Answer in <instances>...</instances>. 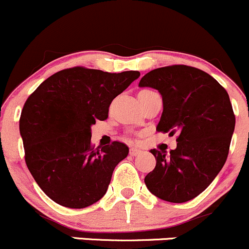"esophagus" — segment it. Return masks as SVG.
Segmentation results:
<instances>
[{
	"label": "esophagus",
	"mask_w": 249,
	"mask_h": 249,
	"mask_svg": "<svg viewBox=\"0 0 249 249\" xmlns=\"http://www.w3.org/2000/svg\"><path fill=\"white\" fill-rule=\"evenodd\" d=\"M142 150L140 149H137V147H132V149L129 150V155L130 156H138V155L142 154Z\"/></svg>",
	"instance_id": "1"
}]
</instances>
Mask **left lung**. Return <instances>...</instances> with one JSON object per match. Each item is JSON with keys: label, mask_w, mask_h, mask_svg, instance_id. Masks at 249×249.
<instances>
[{"label": "left lung", "mask_w": 249, "mask_h": 249, "mask_svg": "<svg viewBox=\"0 0 249 249\" xmlns=\"http://www.w3.org/2000/svg\"><path fill=\"white\" fill-rule=\"evenodd\" d=\"M139 87L161 94L163 111L156 129L178 134L168 155L150 150L156 167L145 185L167 202H188L208 188L228 159L235 129L228 92L207 72L186 65L155 69L142 76Z\"/></svg>", "instance_id": "1"}]
</instances>
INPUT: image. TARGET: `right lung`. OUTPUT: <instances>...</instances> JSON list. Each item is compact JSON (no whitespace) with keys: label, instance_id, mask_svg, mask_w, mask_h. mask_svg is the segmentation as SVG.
Returning <instances> with one entry per match:
<instances>
[{"label":"right lung","instance_id":"add662e5","mask_svg":"<svg viewBox=\"0 0 249 249\" xmlns=\"http://www.w3.org/2000/svg\"><path fill=\"white\" fill-rule=\"evenodd\" d=\"M139 76L77 66L52 75L28 98L19 121L26 166L54 202L85 208L107 194L129 149L120 142L94 149L90 130L97 120L107 119L112 100Z\"/></svg>","mask_w":249,"mask_h":249}]
</instances>
